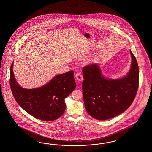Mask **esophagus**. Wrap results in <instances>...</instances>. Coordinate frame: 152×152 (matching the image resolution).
<instances>
[{"label":"esophagus","instance_id":"obj_1","mask_svg":"<svg viewBox=\"0 0 152 152\" xmlns=\"http://www.w3.org/2000/svg\"><path fill=\"white\" fill-rule=\"evenodd\" d=\"M75 77H76V79H77V81H81L83 80V75H81L80 73H77L75 75Z\"/></svg>","mask_w":152,"mask_h":152}]
</instances>
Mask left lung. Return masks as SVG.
Segmentation results:
<instances>
[{"label": "left lung", "instance_id": "8db88e82", "mask_svg": "<svg viewBox=\"0 0 152 152\" xmlns=\"http://www.w3.org/2000/svg\"><path fill=\"white\" fill-rule=\"evenodd\" d=\"M132 56L131 68L124 77L108 79L102 75L97 64L83 68L84 104L87 113L94 118L106 120L117 116L129 107L139 87V66Z\"/></svg>", "mask_w": 152, "mask_h": 152}]
</instances>
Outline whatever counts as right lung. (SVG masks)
Here are the masks:
<instances>
[{
	"label": "right lung",
	"mask_w": 152,
	"mask_h": 152,
	"mask_svg": "<svg viewBox=\"0 0 152 152\" xmlns=\"http://www.w3.org/2000/svg\"><path fill=\"white\" fill-rule=\"evenodd\" d=\"M10 67V85L13 97L20 107L32 116L42 121H54L65 112V99L74 90V72L58 75L42 87L26 89L20 87Z\"/></svg>",
	"instance_id": "obj_1"
}]
</instances>
